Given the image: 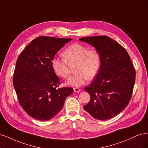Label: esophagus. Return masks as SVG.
Instances as JSON below:
<instances>
[{"instance_id":"esophagus-1","label":"esophagus","mask_w":148,"mask_h":148,"mask_svg":"<svg viewBox=\"0 0 148 148\" xmlns=\"http://www.w3.org/2000/svg\"><path fill=\"white\" fill-rule=\"evenodd\" d=\"M73 91L76 92H79L80 91V89L77 87H75V88H73Z\"/></svg>"}]
</instances>
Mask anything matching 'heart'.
Here are the masks:
<instances>
[{
    "label": "heart",
    "mask_w": 148,
    "mask_h": 148,
    "mask_svg": "<svg viewBox=\"0 0 148 148\" xmlns=\"http://www.w3.org/2000/svg\"><path fill=\"white\" fill-rule=\"evenodd\" d=\"M62 56L64 59L53 57L51 60V66L57 76L66 78L69 74L67 64H75V73L66 82L69 86H81L88 79H92L99 70L101 57L96 49H89L83 44L75 43L67 47L63 51Z\"/></svg>",
    "instance_id": "b5f03b06"
}]
</instances>
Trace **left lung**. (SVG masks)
Listing matches in <instances>:
<instances>
[{
  "label": "left lung",
  "instance_id": "8db88e82",
  "mask_svg": "<svg viewBox=\"0 0 148 148\" xmlns=\"http://www.w3.org/2000/svg\"><path fill=\"white\" fill-rule=\"evenodd\" d=\"M79 40L95 47L101 57L96 79L84 88L90 101L84 109L95 119H110L120 114L131 99L136 72L130 57L125 48L107 36Z\"/></svg>",
  "mask_w": 148,
  "mask_h": 148
}]
</instances>
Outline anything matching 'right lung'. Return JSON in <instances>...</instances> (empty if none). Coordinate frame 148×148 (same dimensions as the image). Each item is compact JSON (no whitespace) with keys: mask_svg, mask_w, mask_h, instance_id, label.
<instances>
[{"mask_svg":"<svg viewBox=\"0 0 148 148\" xmlns=\"http://www.w3.org/2000/svg\"><path fill=\"white\" fill-rule=\"evenodd\" d=\"M71 40L39 36L18 57L13 84L20 106L30 117L41 121L52 119L73 93L71 87L58 88L60 79L51 66L56 53Z\"/></svg>","mask_w":148,"mask_h":148,"instance_id":"1","label":"right lung"}]
</instances>
